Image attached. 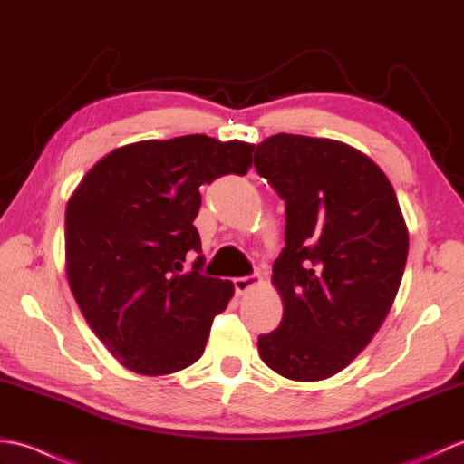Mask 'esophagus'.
Segmentation results:
<instances>
[{"instance_id": "1", "label": "esophagus", "mask_w": 464, "mask_h": 464, "mask_svg": "<svg viewBox=\"0 0 464 464\" xmlns=\"http://www.w3.org/2000/svg\"><path fill=\"white\" fill-rule=\"evenodd\" d=\"M257 283H259V277H255V275H249V277L233 279V287H235V293L243 295V293H247L251 287H255V285H257Z\"/></svg>"}]
</instances>
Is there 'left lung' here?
Here are the masks:
<instances>
[{"label": "left lung", "instance_id": "8db88e82", "mask_svg": "<svg viewBox=\"0 0 464 464\" xmlns=\"http://www.w3.org/2000/svg\"><path fill=\"white\" fill-rule=\"evenodd\" d=\"M255 169L285 201V247L273 263L283 299L259 354L293 381H323L367 347L405 271L409 233L395 189L354 147L277 133L257 145Z\"/></svg>", "mask_w": 464, "mask_h": 464}]
</instances>
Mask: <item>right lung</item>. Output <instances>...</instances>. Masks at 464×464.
I'll return each instance as SVG.
<instances>
[{"mask_svg":"<svg viewBox=\"0 0 464 464\" xmlns=\"http://www.w3.org/2000/svg\"><path fill=\"white\" fill-rule=\"evenodd\" d=\"M255 145L207 135L123 145L69 197L65 271L85 321L133 372L160 377L205 351L233 283L201 275L199 187L245 175ZM198 259L189 270L184 259Z\"/></svg>","mask_w":464,"mask_h":464,"instance_id":"1","label":"right lung"}]
</instances>
